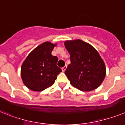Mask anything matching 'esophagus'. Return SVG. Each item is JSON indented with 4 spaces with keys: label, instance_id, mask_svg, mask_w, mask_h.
Segmentation results:
<instances>
[{
    "label": "esophagus",
    "instance_id": "obj_1",
    "mask_svg": "<svg viewBox=\"0 0 125 125\" xmlns=\"http://www.w3.org/2000/svg\"><path fill=\"white\" fill-rule=\"evenodd\" d=\"M67 65H65V66H64V67H63L62 69V70L63 72H65V71H66V69H67Z\"/></svg>",
    "mask_w": 125,
    "mask_h": 125
}]
</instances>
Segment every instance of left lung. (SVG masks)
I'll return each mask as SVG.
<instances>
[{
	"mask_svg": "<svg viewBox=\"0 0 125 125\" xmlns=\"http://www.w3.org/2000/svg\"><path fill=\"white\" fill-rule=\"evenodd\" d=\"M64 44L71 55V64L65 74L71 84L83 92L97 88L106 74L105 63L98 51L80 39L66 41Z\"/></svg>",
	"mask_w": 125,
	"mask_h": 125,
	"instance_id": "8db88e82",
	"label": "left lung"
}]
</instances>
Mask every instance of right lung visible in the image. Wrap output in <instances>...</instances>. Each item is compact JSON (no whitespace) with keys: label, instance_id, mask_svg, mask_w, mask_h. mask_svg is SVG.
Wrapping results in <instances>:
<instances>
[{"label":"right lung","instance_id":"1","mask_svg":"<svg viewBox=\"0 0 125 125\" xmlns=\"http://www.w3.org/2000/svg\"><path fill=\"white\" fill-rule=\"evenodd\" d=\"M56 46L45 42L35 48L26 58L21 67L24 84L34 92H41L54 83L62 69L57 67L58 58L51 52Z\"/></svg>","mask_w":125,"mask_h":125}]
</instances>
